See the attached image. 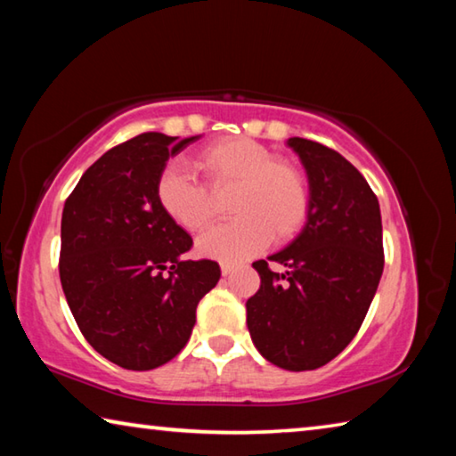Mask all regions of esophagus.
<instances>
[{
  "mask_svg": "<svg viewBox=\"0 0 456 456\" xmlns=\"http://www.w3.org/2000/svg\"><path fill=\"white\" fill-rule=\"evenodd\" d=\"M235 264H221V273L223 275H229V273H233L235 272Z\"/></svg>",
  "mask_w": 456,
  "mask_h": 456,
  "instance_id": "obj_1",
  "label": "esophagus"
}]
</instances>
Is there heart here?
Listing matches in <instances>:
<instances>
[{
  "instance_id": "heart-1",
  "label": "heart",
  "mask_w": 456,
  "mask_h": 456,
  "mask_svg": "<svg viewBox=\"0 0 456 456\" xmlns=\"http://www.w3.org/2000/svg\"><path fill=\"white\" fill-rule=\"evenodd\" d=\"M195 168L214 195L233 191L229 211L235 221L199 237L197 249L203 256L241 261L264 249L269 239L288 241L302 229L310 209L304 175L264 144L223 138L195 154ZM208 191L179 165L165 167L157 181L160 209L189 233H200L217 217V203Z\"/></svg>"
}]
</instances>
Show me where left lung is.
Masks as SVG:
<instances>
[{
  "label": "left lung",
  "mask_w": 456,
  "mask_h": 456,
  "mask_svg": "<svg viewBox=\"0 0 456 456\" xmlns=\"http://www.w3.org/2000/svg\"><path fill=\"white\" fill-rule=\"evenodd\" d=\"M289 149L310 183L305 225L267 259L253 264L261 285L247 299V328L261 356L291 372L334 360L364 322L384 269L380 205L342 154L293 136Z\"/></svg>",
  "instance_id": "1"
}]
</instances>
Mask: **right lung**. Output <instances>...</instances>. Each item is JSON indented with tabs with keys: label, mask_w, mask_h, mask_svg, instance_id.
Masks as SVG:
<instances>
[{
	"label": "right lung",
	"mask_w": 456,
	"mask_h": 456,
	"mask_svg": "<svg viewBox=\"0 0 456 456\" xmlns=\"http://www.w3.org/2000/svg\"><path fill=\"white\" fill-rule=\"evenodd\" d=\"M197 138H130L104 152L66 199L61 289L88 344L120 368L173 360L189 342L200 297L221 277L217 261L183 259L192 239L157 200L167 160Z\"/></svg>",
	"instance_id": "obj_1"
}]
</instances>
